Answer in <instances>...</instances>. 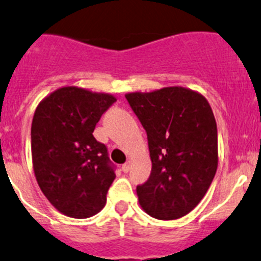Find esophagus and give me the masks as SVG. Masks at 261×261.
Instances as JSON below:
<instances>
[{
  "mask_svg": "<svg viewBox=\"0 0 261 261\" xmlns=\"http://www.w3.org/2000/svg\"><path fill=\"white\" fill-rule=\"evenodd\" d=\"M129 169H130V163H125V164L122 165V170H123V172H124V173L129 172Z\"/></svg>",
  "mask_w": 261,
  "mask_h": 261,
  "instance_id": "esophagus-1",
  "label": "esophagus"
}]
</instances>
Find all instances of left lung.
Here are the masks:
<instances>
[{"label": "left lung", "instance_id": "1", "mask_svg": "<svg viewBox=\"0 0 261 261\" xmlns=\"http://www.w3.org/2000/svg\"><path fill=\"white\" fill-rule=\"evenodd\" d=\"M147 132L152 172L137 187L150 217L173 220L200 203L218 168L217 122L206 98L180 86L125 94Z\"/></svg>", "mask_w": 261, "mask_h": 261}]
</instances>
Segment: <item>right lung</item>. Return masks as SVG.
<instances>
[{
  "instance_id": "right-lung-1",
  "label": "right lung",
  "mask_w": 261,
  "mask_h": 261,
  "mask_svg": "<svg viewBox=\"0 0 261 261\" xmlns=\"http://www.w3.org/2000/svg\"><path fill=\"white\" fill-rule=\"evenodd\" d=\"M117 98L75 86L56 89L38 103L31 127L36 180L62 214L93 217L105 208L116 174L107 148L93 130Z\"/></svg>"
}]
</instances>
